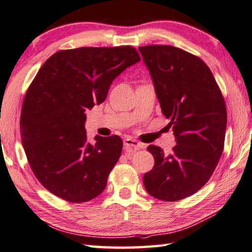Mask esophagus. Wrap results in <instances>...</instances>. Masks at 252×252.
<instances>
[{
  "label": "esophagus",
  "mask_w": 252,
  "mask_h": 252,
  "mask_svg": "<svg viewBox=\"0 0 252 252\" xmlns=\"http://www.w3.org/2000/svg\"><path fill=\"white\" fill-rule=\"evenodd\" d=\"M124 146L126 147V148L129 147V148H132V149H138V148H141L142 144H140V142H138L132 138H126L124 141Z\"/></svg>",
  "instance_id": "34e87169"
}]
</instances>
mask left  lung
Here are the masks:
<instances>
[{
  "label": "left lung",
  "mask_w": 252,
  "mask_h": 252,
  "mask_svg": "<svg viewBox=\"0 0 252 252\" xmlns=\"http://www.w3.org/2000/svg\"><path fill=\"white\" fill-rule=\"evenodd\" d=\"M177 145L170 154L150 145L155 165L144 175L151 196L173 202L191 196L212 177L224 150L227 112L212 71L197 56L169 45L139 47Z\"/></svg>",
  "instance_id": "8db88e82"
}]
</instances>
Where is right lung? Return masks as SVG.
<instances>
[{"label":"right lung","instance_id":"right-lung-1","mask_svg":"<svg viewBox=\"0 0 252 252\" xmlns=\"http://www.w3.org/2000/svg\"><path fill=\"white\" fill-rule=\"evenodd\" d=\"M140 56L131 46L60 50L46 60L24 97L21 137L42 187L70 203L98 196L120 159V136L87 140L85 112L105 101L113 80Z\"/></svg>","mask_w":252,"mask_h":252}]
</instances>
